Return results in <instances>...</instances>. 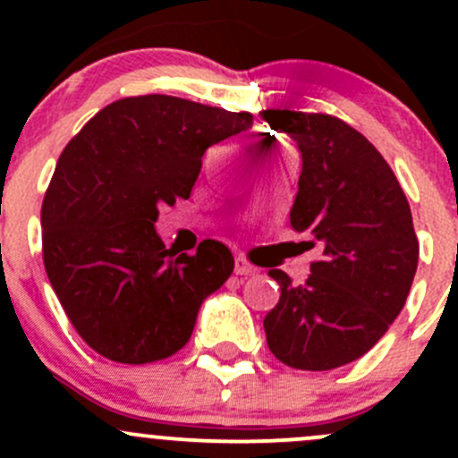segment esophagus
<instances>
[{
    "instance_id": "esophagus-1",
    "label": "esophagus",
    "mask_w": 458,
    "mask_h": 458,
    "mask_svg": "<svg viewBox=\"0 0 458 458\" xmlns=\"http://www.w3.org/2000/svg\"><path fill=\"white\" fill-rule=\"evenodd\" d=\"M234 272H237V275H242V276H248V275H255L257 267L252 266V263L248 261L246 257H237V259H234Z\"/></svg>"
}]
</instances>
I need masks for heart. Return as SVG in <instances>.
Listing matches in <instances>:
<instances>
[{
  "label": "heart",
  "mask_w": 458,
  "mask_h": 458,
  "mask_svg": "<svg viewBox=\"0 0 458 458\" xmlns=\"http://www.w3.org/2000/svg\"><path fill=\"white\" fill-rule=\"evenodd\" d=\"M263 148H266V150H267V148H270V146H263Z\"/></svg>",
  "instance_id": "1"
}]
</instances>
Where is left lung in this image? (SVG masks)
I'll list each match as a JSON object with an SVG mask.
<instances>
[{"label":"left lung","instance_id":"obj_1","mask_svg":"<svg viewBox=\"0 0 458 458\" xmlns=\"http://www.w3.org/2000/svg\"><path fill=\"white\" fill-rule=\"evenodd\" d=\"M261 119L297 141L290 224L321 248L306 284L267 272L281 285L263 318L267 348L297 370H332L363 357L405 306L419 263L412 212L381 152L345 122L279 108Z\"/></svg>","mask_w":458,"mask_h":458}]
</instances>
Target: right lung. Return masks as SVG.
I'll list each match as a JSON object with an SVG mask.
<instances>
[{
	"mask_svg": "<svg viewBox=\"0 0 458 458\" xmlns=\"http://www.w3.org/2000/svg\"><path fill=\"white\" fill-rule=\"evenodd\" d=\"M250 126V113L141 95L106 106L64 148L41 206L44 266L101 357L131 366L173 357L233 275L224 243L206 239L195 255H177L155 221L161 206L191 197L212 143Z\"/></svg>",
	"mask_w": 458,
	"mask_h": 458,
	"instance_id": "right-lung-1",
	"label": "right lung"
}]
</instances>
